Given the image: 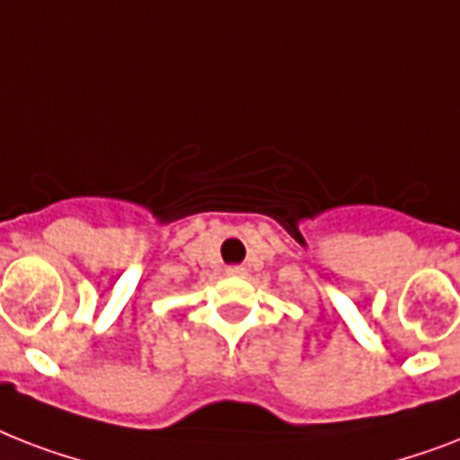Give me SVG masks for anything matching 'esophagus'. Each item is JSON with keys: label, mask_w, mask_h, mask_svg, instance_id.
<instances>
[{"label": "esophagus", "mask_w": 460, "mask_h": 460, "mask_svg": "<svg viewBox=\"0 0 460 460\" xmlns=\"http://www.w3.org/2000/svg\"><path fill=\"white\" fill-rule=\"evenodd\" d=\"M226 274H229V277H245V267H241V265L226 267Z\"/></svg>", "instance_id": "esophagus-1"}]
</instances>
